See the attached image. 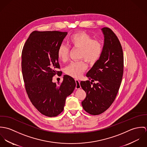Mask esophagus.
Wrapping results in <instances>:
<instances>
[{
    "label": "esophagus",
    "instance_id": "esophagus-1",
    "mask_svg": "<svg viewBox=\"0 0 147 147\" xmlns=\"http://www.w3.org/2000/svg\"><path fill=\"white\" fill-rule=\"evenodd\" d=\"M75 82H76V89H79L81 88V85L80 84V80L78 79H75Z\"/></svg>",
    "mask_w": 147,
    "mask_h": 147
}]
</instances>
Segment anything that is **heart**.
<instances>
[{
  "label": "heart",
  "instance_id": "1",
  "mask_svg": "<svg viewBox=\"0 0 147 147\" xmlns=\"http://www.w3.org/2000/svg\"><path fill=\"white\" fill-rule=\"evenodd\" d=\"M68 45L73 48L80 49L79 58L84 59L89 64L97 62L100 58L103 46L101 42L98 40H93L92 37L85 32L76 33L70 36L68 40ZM69 47L64 44H61L57 50V56L59 60L65 62L69 57ZM87 68L84 61L72 62L65 68L66 74L75 78L82 76Z\"/></svg>",
  "mask_w": 147,
  "mask_h": 147
}]
</instances>
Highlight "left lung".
<instances>
[{"mask_svg": "<svg viewBox=\"0 0 147 147\" xmlns=\"http://www.w3.org/2000/svg\"><path fill=\"white\" fill-rule=\"evenodd\" d=\"M104 36L102 54L87 72L89 80L80 85L86 96L82 104L91 115H99L114 102L121 84L123 74L122 46L114 33L108 28L101 29Z\"/></svg>", "mask_w": 147, "mask_h": 147, "instance_id": "left-lung-1", "label": "left lung"}]
</instances>
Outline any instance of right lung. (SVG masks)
<instances>
[{
	"mask_svg": "<svg viewBox=\"0 0 147 147\" xmlns=\"http://www.w3.org/2000/svg\"><path fill=\"white\" fill-rule=\"evenodd\" d=\"M67 32H33L25 42L21 55V67L25 89L34 107L42 114L56 117L64 109L65 100L74 90L76 82L65 75L63 82H53L60 68L57 50Z\"/></svg>",
	"mask_w": 147,
	"mask_h": 147,
	"instance_id": "right-lung-1",
	"label": "right lung"
}]
</instances>
